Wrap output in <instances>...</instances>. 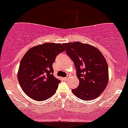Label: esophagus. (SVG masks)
<instances>
[{
  "mask_svg": "<svg viewBox=\"0 0 128 128\" xmlns=\"http://www.w3.org/2000/svg\"><path fill=\"white\" fill-rule=\"evenodd\" d=\"M70 78V76H67V77H64V79L65 80V81H66V80H68V78Z\"/></svg>",
  "mask_w": 128,
  "mask_h": 128,
  "instance_id": "1",
  "label": "esophagus"
}]
</instances>
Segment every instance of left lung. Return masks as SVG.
<instances>
[{
  "instance_id": "1",
  "label": "left lung",
  "mask_w": 128,
  "mask_h": 128,
  "mask_svg": "<svg viewBox=\"0 0 128 128\" xmlns=\"http://www.w3.org/2000/svg\"><path fill=\"white\" fill-rule=\"evenodd\" d=\"M74 62L79 85L72 92L82 100L98 97L108 83V66L102 52L93 46L81 42L63 44Z\"/></svg>"
}]
</instances>
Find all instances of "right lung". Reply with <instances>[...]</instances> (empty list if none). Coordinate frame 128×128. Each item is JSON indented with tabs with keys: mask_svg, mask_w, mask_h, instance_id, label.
I'll return each mask as SVG.
<instances>
[{
	"mask_svg": "<svg viewBox=\"0 0 128 128\" xmlns=\"http://www.w3.org/2000/svg\"><path fill=\"white\" fill-rule=\"evenodd\" d=\"M64 45L45 43L30 49L23 57L18 78L24 92L30 98L43 101L55 94L60 80L53 75L52 64Z\"/></svg>",
	"mask_w": 128,
	"mask_h": 128,
	"instance_id": "obj_1",
	"label": "right lung"
}]
</instances>
